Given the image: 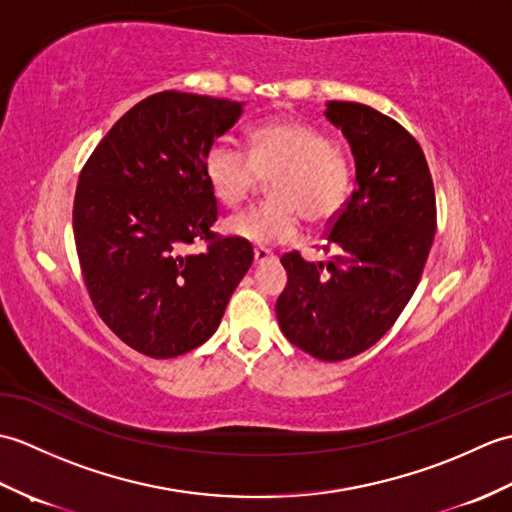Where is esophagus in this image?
<instances>
[{
    "instance_id": "1",
    "label": "esophagus",
    "mask_w": 512,
    "mask_h": 512,
    "mask_svg": "<svg viewBox=\"0 0 512 512\" xmlns=\"http://www.w3.org/2000/svg\"><path fill=\"white\" fill-rule=\"evenodd\" d=\"M253 257H255V266L275 262V253H270L268 248H262V246H257V248L253 250Z\"/></svg>"
}]
</instances>
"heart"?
Instances as JSON below:
<instances>
[{
  "mask_svg": "<svg viewBox=\"0 0 512 512\" xmlns=\"http://www.w3.org/2000/svg\"><path fill=\"white\" fill-rule=\"evenodd\" d=\"M204 178L217 202L244 204L262 178L270 198L226 222V231L255 246L295 239L301 217L325 224L343 209L354 189V165L330 134L297 121H268L250 129L246 154L217 140L204 154Z\"/></svg>",
  "mask_w": 512,
  "mask_h": 512,
  "instance_id": "obj_1",
  "label": "heart"
}]
</instances>
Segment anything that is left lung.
Here are the masks:
<instances>
[{"instance_id":"obj_1","label":"left lung","mask_w":512,"mask_h":512,"mask_svg":"<svg viewBox=\"0 0 512 512\" xmlns=\"http://www.w3.org/2000/svg\"><path fill=\"white\" fill-rule=\"evenodd\" d=\"M325 116L356 160V189L323 244L332 259L281 257L288 284L277 299L286 339L319 361H345L372 347L420 284L436 235V191L418 140L374 107L330 101Z\"/></svg>"}]
</instances>
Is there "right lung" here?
<instances>
[{
    "label": "right lung",
    "instance_id": "1",
    "mask_svg": "<svg viewBox=\"0 0 512 512\" xmlns=\"http://www.w3.org/2000/svg\"><path fill=\"white\" fill-rule=\"evenodd\" d=\"M242 103L158 92L136 103L85 162L74 195V244L94 310L151 358L202 345L220 325L253 246L211 231L217 200L204 154ZM207 244L200 256L183 248Z\"/></svg>",
    "mask_w": 512,
    "mask_h": 512
}]
</instances>
